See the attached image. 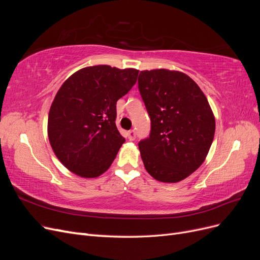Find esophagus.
<instances>
[{"label": "esophagus", "mask_w": 260, "mask_h": 260, "mask_svg": "<svg viewBox=\"0 0 260 260\" xmlns=\"http://www.w3.org/2000/svg\"><path fill=\"white\" fill-rule=\"evenodd\" d=\"M128 139H129L130 141H133V140L136 139V131H135V130L128 131Z\"/></svg>", "instance_id": "obj_1"}]
</instances>
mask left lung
<instances>
[{
    "label": "left lung",
    "instance_id": "8db88e82",
    "mask_svg": "<svg viewBox=\"0 0 260 260\" xmlns=\"http://www.w3.org/2000/svg\"><path fill=\"white\" fill-rule=\"evenodd\" d=\"M139 90L151 118V135L139 143L146 171L160 182L184 180L206 159L216 122L207 98L187 75L143 70Z\"/></svg>",
    "mask_w": 260,
    "mask_h": 260
}]
</instances>
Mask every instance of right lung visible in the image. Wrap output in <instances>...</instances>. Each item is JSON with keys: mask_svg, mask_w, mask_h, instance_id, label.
<instances>
[{"mask_svg": "<svg viewBox=\"0 0 260 260\" xmlns=\"http://www.w3.org/2000/svg\"><path fill=\"white\" fill-rule=\"evenodd\" d=\"M139 70L108 65L84 67L61 84L50 108L48 136L64 166L82 178L111 167L124 139L116 127V103L138 79Z\"/></svg>", "mask_w": 260, "mask_h": 260, "instance_id": "1", "label": "right lung"}]
</instances>
